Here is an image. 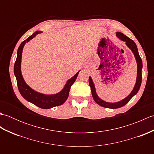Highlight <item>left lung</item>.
<instances>
[{
	"instance_id": "obj_1",
	"label": "left lung",
	"mask_w": 154,
	"mask_h": 154,
	"mask_svg": "<svg viewBox=\"0 0 154 154\" xmlns=\"http://www.w3.org/2000/svg\"><path fill=\"white\" fill-rule=\"evenodd\" d=\"M116 36L119 38L120 40H122L126 42V44L130 50L133 52L134 57L136 58V60L137 62V78L135 86L134 87L132 91L128 96L126 97L125 99L123 100L119 101V102L116 103H108L106 101H104L98 97L97 94L96 93L95 87L93 82V80L91 79V77H89V86L91 87V93H92V96L94 100L99 104V105L104 107V108H109V109H118V108H120L123 106L125 105L128 103L129 102V100L132 99V98L137 94L140 89V85H141L142 83V59L140 57L138 48H137V45L135 44V42H134L131 39L127 37L126 35L121 33V32H116Z\"/></svg>"
}]
</instances>
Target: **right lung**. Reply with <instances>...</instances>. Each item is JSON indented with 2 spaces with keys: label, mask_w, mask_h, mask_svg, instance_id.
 I'll use <instances>...</instances> for the list:
<instances>
[{
  "label": "right lung",
  "mask_w": 154,
  "mask_h": 154,
  "mask_svg": "<svg viewBox=\"0 0 154 154\" xmlns=\"http://www.w3.org/2000/svg\"><path fill=\"white\" fill-rule=\"evenodd\" d=\"M42 33L40 31H36L34 33L28 38L26 40L22 42L21 44L18 49L17 51V57L14 63V73L16 78L17 81V85L19 90V92L20 93L21 95L28 102L35 104V106L44 109H51L56 106H60L61 104H63L66 100L67 99L69 93L70 88L72 85L75 81L79 74V71L75 74L73 77H72L70 79H69L64 88L60 92L55 94H42L35 91L29 87L26 83L21 73V59H22V54L24 45L27 43L32 38H34L37 34Z\"/></svg>",
  "instance_id": "add662e5"
}]
</instances>
